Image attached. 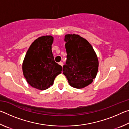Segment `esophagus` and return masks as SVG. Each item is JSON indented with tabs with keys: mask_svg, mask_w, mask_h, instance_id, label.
<instances>
[{
	"mask_svg": "<svg viewBox=\"0 0 129 129\" xmlns=\"http://www.w3.org/2000/svg\"><path fill=\"white\" fill-rule=\"evenodd\" d=\"M58 64H59L60 65H61V67H62V65H63V63H62V62L60 61V62H58Z\"/></svg>",
	"mask_w": 129,
	"mask_h": 129,
	"instance_id": "obj_1",
	"label": "esophagus"
}]
</instances>
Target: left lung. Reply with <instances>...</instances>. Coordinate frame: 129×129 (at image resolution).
I'll list each match as a JSON object with an SVG mask.
<instances>
[{
	"mask_svg": "<svg viewBox=\"0 0 129 129\" xmlns=\"http://www.w3.org/2000/svg\"><path fill=\"white\" fill-rule=\"evenodd\" d=\"M64 40L67 59L63 66V74L71 86L84 88L90 84L97 76V54L90 44L78 35H66Z\"/></svg>",
	"mask_w": 129,
	"mask_h": 129,
	"instance_id": "obj_1",
	"label": "left lung"
}]
</instances>
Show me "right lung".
<instances>
[{"label":"right lung","mask_w":129,"mask_h":129,"mask_svg":"<svg viewBox=\"0 0 129 129\" xmlns=\"http://www.w3.org/2000/svg\"><path fill=\"white\" fill-rule=\"evenodd\" d=\"M53 41L52 36L37 39L30 45L23 61L24 76L30 86L39 90H45L52 85L62 71V67L54 61Z\"/></svg>","instance_id":"add662e5"}]
</instances>
